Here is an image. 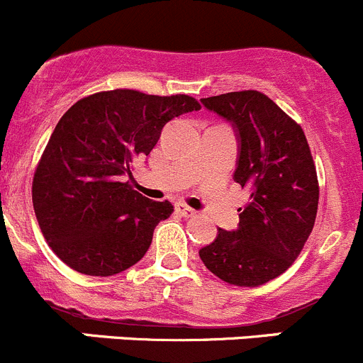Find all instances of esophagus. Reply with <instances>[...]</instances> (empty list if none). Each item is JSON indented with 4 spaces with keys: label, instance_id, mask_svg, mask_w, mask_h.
Masks as SVG:
<instances>
[{
    "label": "esophagus",
    "instance_id": "1",
    "mask_svg": "<svg viewBox=\"0 0 363 363\" xmlns=\"http://www.w3.org/2000/svg\"><path fill=\"white\" fill-rule=\"evenodd\" d=\"M174 211H177L178 215H182V217H190V215L196 213V211H194L192 208H189V206H186V204H183V203L174 204Z\"/></svg>",
    "mask_w": 363,
    "mask_h": 363
}]
</instances>
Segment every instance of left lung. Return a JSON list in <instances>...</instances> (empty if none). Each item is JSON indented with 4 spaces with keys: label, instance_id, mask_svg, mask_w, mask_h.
Instances as JSON below:
<instances>
[{
    "label": "left lung",
    "instance_id": "left-lung-1",
    "mask_svg": "<svg viewBox=\"0 0 363 363\" xmlns=\"http://www.w3.org/2000/svg\"><path fill=\"white\" fill-rule=\"evenodd\" d=\"M233 125L238 160L233 178L250 190L238 228L218 229L199 250L204 267L228 284L254 288L284 274L314 228L319 186L308 143L274 100L254 89L201 99Z\"/></svg>",
    "mask_w": 363,
    "mask_h": 363
}]
</instances>
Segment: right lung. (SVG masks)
<instances>
[{"label": "right lung", "mask_w": 363, "mask_h": 363, "mask_svg": "<svg viewBox=\"0 0 363 363\" xmlns=\"http://www.w3.org/2000/svg\"><path fill=\"white\" fill-rule=\"evenodd\" d=\"M199 109L189 95L113 89L81 99L61 116L31 192L38 225L65 264L109 277L145 256L173 204L132 189V162L152 152L167 121Z\"/></svg>", "instance_id": "add662e5"}]
</instances>
